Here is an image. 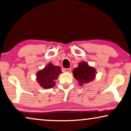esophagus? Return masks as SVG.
Returning <instances> with one entry per match:
<instances>
[{
	"mask_svg": "<svg viewBox=\"0 0 131 131\" xmlns=\"http://www.w3.org/2000/svg\"><path fill=\"white\" fill-rule=\"evenodd\" d=\"M64 71H65V72L69 73V72H70V71H71V68H69V69H64Z\"/></svg>",
	"mask_w": 131,
	"mask_h": 131,
	"instance_id": "34e87169",
	"label": "esophagus"
}]
</instances>
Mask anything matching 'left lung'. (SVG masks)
Masks as SVG:
<instances>
[{"mask_svg":"<svg viewBox=\"0 0 131 131\" xmlns=\"http://www.w3.org/2000/svg\"><path fill=\"white\" fill-rule=\"evenodd\" d=\"M73 73L80 86L90 83L96 76L95 69L89 66L85 61L80 62L78 67L73 70Z\"/></svg>","mask_w":131,"mask_h":131,"instance_id":"obj_1","label":"left lung"}]
</instances>
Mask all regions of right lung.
<instances>
[{"instance_id": "right-lung-1", "label": "right lung", "mask_w": 131, "mask_h": 131, "mask_svg": "<svg viewBox=\"0 0 131 131\" xmlns=\"http://www.w3.org/2000/svg\"><path fill=\"white\" fill-rule=\"evenodd\" d=\"M61 73L60 67L49 63L43 69L37 73L36 79L43 88L50 89L54 86L55 80L58 79L59 75Z\"/></svg>"}]
</instances>
